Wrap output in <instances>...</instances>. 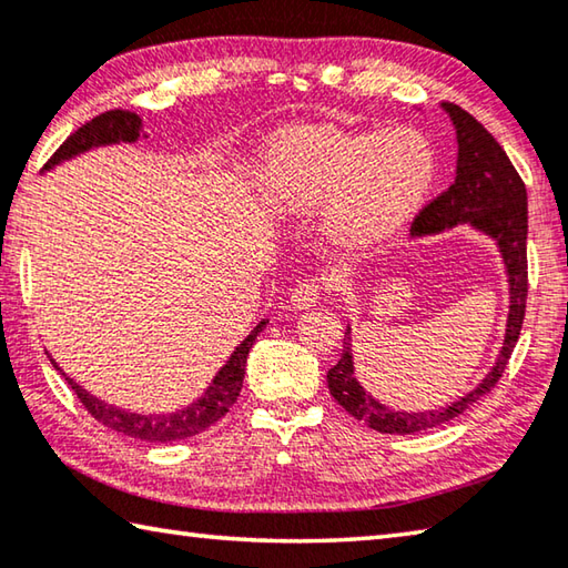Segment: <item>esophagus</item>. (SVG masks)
<instances>
[{
    "label": "esophagus",
    "instance_id": "1",
    "mask_svg": "<svg viewBox=\"0 0 568 568\" xmlns=\"http://www.w3.org/2000/svg\"><path fill=\"white\" fill-rule=\"evenodd\" d=\"M320 301V285L313 281H303L293 287L291 293V305L295 311H307Z\"/></svg>",
    "mask_w": 568,
    "mask_h": 568
}]
</instances>
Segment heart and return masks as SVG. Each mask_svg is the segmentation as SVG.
Segmentation results:
<instances>
[{
    "label": "heart",
    "mask_w": 568,
    "mask_h": 568,
    "mask_svg": "<svg viewBox=\"0 0 568 568\" xmlns=\"http://www.w3.org/2000/svg\"><path fill=\"white\" fill-rule=\"evenodd\" d=\"M437 153L417 129H301L277 139L255 173V195L277 215L327 205L325 231L345 248L367 245L419 209Z\"/></svg>",
    "instance_id": "heart-1"
}]
</instances>
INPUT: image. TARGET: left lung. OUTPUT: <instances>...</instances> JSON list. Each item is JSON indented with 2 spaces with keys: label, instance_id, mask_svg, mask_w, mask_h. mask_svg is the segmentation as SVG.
<instances>
[{
  "label": "left lung",
  "instance_id": "8db88e82",
  "mask_svg": "<svg viewBox=\"0 0 568 568\" xmlns=\"http://www.w3.org/2000/svg\"><path fill=\"white\" fill-rule=\"evenodd\" d=\"M442 111L447 113L457 133V176L445 193L437 195L417 215L412 223V239L439 235L457 225H469L471 231L487 235L497 245L509 283L507 329H504L501 349L494 359V367L481 377L477 387L445 407L407 412L383 405L359 385L353 363V337H349L353 329L347 325L343 355L335 367L327 369L329 395L355 419L365 422L369 429L383 432V435H415V432L439 427L487 395L499 383L504 367L509 363L521 333L524 311H527V189L497 139L471 113L457 104H442Z\"/></svg>",
  "mask_w": 568,
  "mask_h": 568
}]
</instances>
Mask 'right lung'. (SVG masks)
<instances>
[{
	"mask_svg": "<svg viewBox=\"0 0 568 568\" xmlns=\"http://www.w3.org/2000/svg\"><path fill=\"white\" fill-rule=\"evenodd\" d=\"M141 133H143V121L139 113L123 111V109L106 111L71 133V136L57 149L54 156L49 159L44 171L57 169L61 163H67L71 159L81 156V153L94 151L101 146L136 143L141 139ZM265 325L267 320H261V323L245 335L243 343L233 349L231 357L225 359V365L215 373L209 387L203 389V395H199L176 412H159V415L156 412H146V415H143V412H131L116 405H109V402L91 395L89 389L81 387L77 379H71L64 369L57 365L54 357L49 355V359L51 365L67 377V383L77 392L81 405H84L91 412V417L99 419L101 425H106L113 432H121V435H129L133 439L159 442V445L163 442V445H171V442L189 439L193 435H199V432L209 429L235 405V399H239L241 387H243V377H245V359H248L255 337L263 333Z\"/></svg>",
	"mask_w": 568,
	"mask_h": 568,
	"instance_id": "add662e5",
	"label": "right lung"
}]
</instances>
